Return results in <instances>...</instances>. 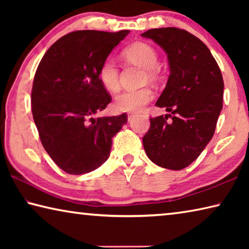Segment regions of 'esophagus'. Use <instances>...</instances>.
Masks as SVG:
<instances>
[{
	"instance_id": "34e87169",
	"label": "esophagus",
	"mask_w": 249,
	"mask_h": 249,
	"mask_svg": "<svg viewBox=\"0 0 249 249\" xmlns=\"http://www.w3.org/2000/svg\"><path fill=\"white\" fill-rule=\"evenodd\" d=\"M135 115H136V114H135V113H127V119H128V122L129 121H132L133 119H134V117H135Z\"/></svg>"
}]
</instances>
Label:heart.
<instances>
[{"instance_id":"1","label":"heart","mask_w":249,"mask_h":249,"mask_svg":"<svg viewBox=\"0 0 249 249\" xmlns=\"http://www.w3.org/2000/svg\"><path fill=\"white\" fill-rule=\"evenodd\" d=\"M124 56L129 61L142 67L147 70L150 79L156 77V67L158 65V56L156 50L146 43H135L124 50ZM99 79L101 83L109 91H116L120 87V73L115 61L111 58L105 59L100 66ZM153 100V91L150 88L123 90L115 96V107L124 112L140 111Z\"/></svg>"}]
</instances>
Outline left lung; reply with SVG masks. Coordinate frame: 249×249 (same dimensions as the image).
<instances>
[{"label":"left lung","instance_id":"obj_1","mask_svg":"<svg viewBox=\"0 0 249 249\" xmlns=\"http://www.w3.org/2000/svg\"><path fill=\"white\" fill-rule=\"evenodd\" d=\"M142 36L167 53L170 75L156 105L171 112L150 119L142 145L156 165L181 170L199 157L215 132L224 90L220 67L203 41L184 29L153 28Z\"/></svg>","mask_w":249,"mask_h":249}]
</instances>
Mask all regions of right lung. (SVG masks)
I'll list each match as a JSON object with an SVG mask.
<instances>
[{"label":"right lung","instance_id":"right-lung-1","mask_svg":"<svg viewBox=\"0 0 249 249\" xmlns=\"http://www.w3.org/2000/svg\"><path fill=\"white\" fill-rule=\"evenodd\" d=\"M129 31H75L59 38L41 59L32 89V112L45 150L70 175L107 161L112 138L127 114L98 117L112 98L99 79L102 62Z\"/></svg>","mask_w":249,"mask_h":249}]
</instances>
